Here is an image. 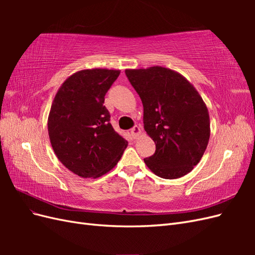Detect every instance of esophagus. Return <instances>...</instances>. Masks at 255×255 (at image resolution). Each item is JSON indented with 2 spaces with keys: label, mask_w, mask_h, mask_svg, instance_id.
I'll list each match as a JSON object with an SVG mask.
<instances>
[{
  "label": "esophagus",
  "mask_w": 255,
  "mask_h": 255,
  "mask_svg": "<svg viewBox=\"0 0 255 255\" xmlns=\"http://www.w3.org/2000/svg\"><path fill=\"white\" fill-rule=\"evenodd\" d=\"M140 134H141V128H140V127L135 126L132 129H130V135L133 136V138H137Z\"/></svg>",
  "instance_id": "obj_1"
}]
</instances>
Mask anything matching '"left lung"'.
Returning <instances> with one entry per match:
<instances>
[{
  "instance_id": "obj_1",
  "label": "left lung",
  "mask_w": 255,
  "mask_h": 255,
  "mask_svg": "<svg viewBox=\"0 0 255 255\" xmlns=\"http://www.w3.org/2000/svg\"><path fill=\"white\" fill-rule=\"evenodd\" d=\"M143 105V128L156 150L144 164L159 177L179 179L201 160L211 135L206 104L186 78L154 66L127 69Z\"/></svg>"
}]
</instances>
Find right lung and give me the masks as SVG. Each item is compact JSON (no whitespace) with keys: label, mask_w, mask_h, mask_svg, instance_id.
<instances>
[{"label":"right lung","mask_w":255,"mask_h":255,"mask_svg":"<svg viewBox=\"0 0 255 255\" xmlns=\"http://www.w3.org/2000/svg\"><path fill=\"white\" fill-rule=\"evenodd\" d=\"M120 70L86 69L61 84L48 118L54 153L67 169L81 177L111 171L128 146L111 125L104 97Z\"/></svg>","instance_id":"1"}]
</instances>
